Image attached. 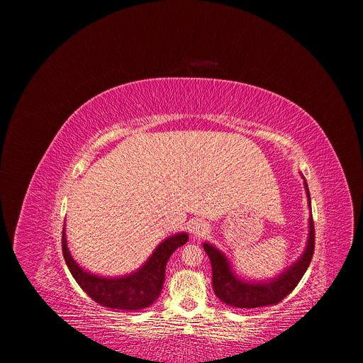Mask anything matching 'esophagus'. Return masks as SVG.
Returning <instances> with one entry per match:
<instances>
[{"mask_svg": "<svg viewBox=\"0 0 363 363\" xmlns=\"http://www.w3.org/2000/svg\"><path fill=\"white\" fill-rule=\"evenodd\" d=\"M206 231H208V225H206L203 221H194L191 225V233L196 237H202Z\"/></svg>", "mask_w": 363, "mask_h": 363, "instance_id": "esophagus-1", "label": "esophagus"}]
</instances>
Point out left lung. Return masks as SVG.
Instances as JSON below:
<instances>
[{"instance_id": "obj_1", "label": "left lung", "mask_w": 363, "mask_h": 363, "mask_svg": "<svg viewBox=\"0 0 363 363\" xmlns=\"http://www.w3.org/2000/svg\"><path fill=\"white\" fill-rule=\"evenodd\" d=\"M304 179V178H303ZM304 189L307 194L308 208H312L310 203V194L307 182L304 179ZM205 252L208 254L211 267H213V287L217 297L233 307L238 308H254L270 304H277L286 296H289L293 289L298 284L304 276L310 262H312L315 251V225L313 218H308V235L304 251L297 260L289 266L279 276L267 280H250L238 276L233 269L227 255L214 247L210 242L202 244Z\"/></svg>"}]
</instances>
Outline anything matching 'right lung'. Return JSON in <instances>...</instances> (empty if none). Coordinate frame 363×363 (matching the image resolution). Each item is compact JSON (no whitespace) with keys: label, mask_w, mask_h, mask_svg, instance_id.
<instances>
[{"label":"right lung","mask_w":363,"mask_h":363,"mask_svg":"<svg viewBox=\"0 0 363 363\" xmlns=\"http://www.w3.org/2000/svg\"><path fill=\"white\" fill-rule=\"evenodd\" d=\"M186 233H178L165 238L153 250L147 260L138 270L115 277H105L84 270L74 260L67 247L66 227L63 228L62 248L66 264L77 284L99 304L136 312L149 307L162 291L165 269L172 252L188 241Z\"/></svg>","instance_id":"add662e5"}]
</instances>
